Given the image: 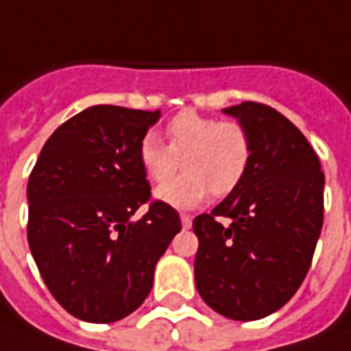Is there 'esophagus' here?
Segmentation results:
<instances>
[{"mask_svg": "<svg viewBox=\"0 0 351 351\" xmlns=\"http://www.w3.org/2000/svg\"><path fill=\"white\" fill-rule=\"evenodd\" d=\"M180 223L184 229H190L192 227V217L190 215H180Z\"/></svg>", "mask_w": 351, "mask_h": 351, "instance_id": "34e87169", "label": "esophagus"}]
</instances>
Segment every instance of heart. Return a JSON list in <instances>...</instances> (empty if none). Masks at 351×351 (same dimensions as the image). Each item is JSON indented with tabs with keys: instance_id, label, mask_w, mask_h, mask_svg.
<instances>
[{
	"instance_id": "heart-1",
	"label": "heart",
	"mask_w": 351,
	"mask_h": 351,
	"mask_svg": "<svg viewBox=\"0 0 351 351\" xmlns=\"http://www.w3.org/2000/svg\"><path fill=\"white\" fill-rule=\"evenodd\" d=\"M167 143L155 134L139 139L138 161L152 182H165L178 169L175 180L155 190V199L176 210H192L208 194L227 196L247 175L252 143L247 128L231 120H215L194 110L176 114L165 130Z\"/></svg>"
}]
</instances>
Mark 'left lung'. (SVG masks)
Here are the masks:
<instances>
[{
	"instance_id": "1",
	"label": "left lung",
	"mask_w": 351,
	"mask_h": 351,
	"mask_svg": "<svg viewBox=\"0 0 351 351\" xmlns=\"http://www.w3.org/2000/svg\"><path fill=\"white\" fill-rule=\"evenodd\" d=\"M221 112L247 128L252 155L235 192L192 223L196 289L227 319L258 320L284 307L307 276L322 229L324 175L307 138L278 110L241 103Z\"/></svg>"
}]
</instances>
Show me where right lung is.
Here are the masks:
<instances>
[{"instance_id": "obj_1", "label": "right lung", "mask_w": 351, "mask_h": 351, "mask_svg": "<svg viewBox=\"0 0 351 351\" xmlns=\"http://www.w3.org/2000/svg\"><path fill=\"white\" fill-rule=\"evenodd\" d=\"M161 110L89 106L44 143L32 169L29 247L44 284L69 315L116 322L145 301L159 258L180 231L171 206L149 202L139 139Z\"/></svg>"}]
</instances>
